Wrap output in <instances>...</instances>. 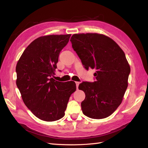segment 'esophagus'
Instances as JSON below:
<instances>
[{
    "label": "esophagus",
    "mask_w": 148,
    "mask_h": 148,
    "mask_svg": "<svg viewBox=\"0 0 148 148\" xmlns=\"http://www.w3.org/2000/svg\"><path fill=\"white\" fill-rule=\"evenodd\" d=\"M75 83H76V85H77V88H78V86H79V83H80V82H75Z\"/></svg>",
    "instance_id": "obj_1"
}]
</instances>
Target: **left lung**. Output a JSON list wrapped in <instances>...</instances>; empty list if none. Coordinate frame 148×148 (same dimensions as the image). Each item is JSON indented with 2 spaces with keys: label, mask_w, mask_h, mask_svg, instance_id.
<instances>
[{
  "label": "left lung",
  "mask_w": 148,
  "mask_h": 148,
  "mask_svg": "<svg viewBox=\"0 0 148 148\" xmlns=\"http://www.w3.org/2000/svg\"><path fill=\"white\" fill-rule=\"evenodd\" d=\"M70 41L84 68L96 70V82L79 84L86 96L81 104L83 113L95 119L109 117L121 104L128 87L130 66L124 52L102 34H74Z\"/></svg>",
  "instance_id": "obj_1"
}]
</instances>
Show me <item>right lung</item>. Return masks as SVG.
<instances>
[{
  "instance_id": "add662e5",
  "label": "right lung",
  "mask_w": 148,
  "mask_h": 148,
  "mask_svg": "<svg viewBox=\"0 0 148 148\" xmlns=\"http://www.w3.org/2000/svg\"><path fill=\"white\" fill-rule=\"evenodd\" d=\"M71 34L43 36L25 49L16 66V84L26 106L36 117L47 122L59 120L71 94L77 87L74 82H59L55 75L62 49Z\"/></svg>"
}]
</instances>
